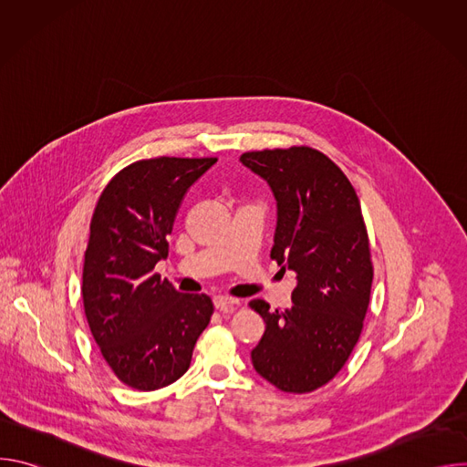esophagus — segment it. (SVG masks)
Wrapping results in <instances>:
<instances>
[{
    "mask_svg": "<svg viewBox=\"0 0 467 467\" xmlns=\"http://www.w3.org/2000/svg\"><path fill=\"white\" fill-rule=\"evenodd\" d=\"M238 301L233 297H225V296H216L214 297V306L222 312H233L236 308Z\"/></svg>",
    "mask_w": 467,
    "mask_h": 467,
    "instance_id": "34e87169",
    "label": "esophagus"
}]
</instances>
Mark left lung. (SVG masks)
I'll list each match as a JSON object with an SVG mask.
<instances>
[{"label":"left lung","mask_w":467,"mask_h":467,"mask_svg":"<svg viewBox=\"0 0 467 467\" xmlns=\"http://www.w3.org/2000/svg\"><path fill=\"white\" fill-rule=\"evenodd\" d=\"M240 162L274 192L270 256L297 283L292 308L249 303L265 323L251 362L279 389L306 393L344 368L362 332L373 265L360 202L344 171L312 148L251 151Z\"/></svg>","instance_id":"obj_1"}]
</instances>
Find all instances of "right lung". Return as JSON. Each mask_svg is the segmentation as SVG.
<instances>
[{
	"instance_id": "add662e5",
	"label": "right lung",
	"mask_w": 467,
	"mask_h": 467,
	"mask_svg": "<svg viewBox=\"0 0 467 467\" xmlns=\"http://www.w3.org/2000/svg\"><path fill=\"white\" fill-rule=\"evenodd\" d=\"M218 159L159 157L121 170L90 222L83 305L105 362L127 386L151 391L186 373L213 316L205 294H181L153 274L188 188Z\"/></svg>"
}]
</instances>
